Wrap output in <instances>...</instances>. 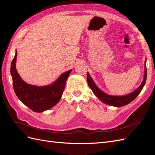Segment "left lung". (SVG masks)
I'll return each instance as SVG.
<instances>
[{"label":"left lung","instance_id":"left-lung-1","mask_svg":"<svg viewBox=\"0 0 155 155\" xmlns=\"http://www.w3.org/2000/svg\"><path fill=\"white\" fill-rule=\"evenodd\" d=\"M146 62V61H145ZM87 82L88 85L90 87V88L92 89V91L94 93V94L100 99L105 104L109 105L111 106H115V107H121L124 106L127 104H129L132 101H133L136 97L138 96V95L141 92L142 88L145 85V81H146L147 79V68H146V64L145 65V70H144V78L143 80L142 83L140 86L134 91L133 92L129 94L123 96H109L107 95L104 92H103L101 91H100L97 87L95 85V83H94L93 80L92 79L91 77L90 76L88 73H87Z\"/></svg>","mask_w":155,"mask_h":155}]
</instances>
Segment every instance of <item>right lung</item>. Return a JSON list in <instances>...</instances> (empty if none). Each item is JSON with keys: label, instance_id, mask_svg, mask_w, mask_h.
Wrapping results in <instances>:
<instances>
[{"label": "right lung", "instance_id": "add662e5", "mask_svg": "<svg viewBox=\"0 0 155 155\" xmlns=\"http://www.w3.org/2000/svg\"><path fill=\"white\" fill-rule=\"evenodd\" d=\"M17 52L16 51L11 64V75L13 89L17 96L31 110L41 112L48 110L60 100L64 91L67 79L72 70L64 72L52 85L37 87L27 84L22 80L15 68Z\"/></svg>", "mask_w": 155, "mask_h": 155}]
</instances>
